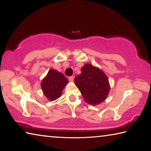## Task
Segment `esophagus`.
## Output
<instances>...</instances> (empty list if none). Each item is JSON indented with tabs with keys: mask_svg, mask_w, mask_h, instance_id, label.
I'll return each mask as SVG.
<instances>
[{
	"mask_svg": "<svg viewBox=\"0 0 151 151\" xmlns=\"http://www.w3.org/2000/svg\"><path fill=\"white\" fill-rule=\"evenodd\" d=\"M68 79H69V81L70 82H73L74 81V76H69V77H68Z\"/></svg>",
	"mask_w": 151,
	"mask_h": 151,
	"instance_id": "34e87169",
	"label": "esophagus"
}]
</instances>
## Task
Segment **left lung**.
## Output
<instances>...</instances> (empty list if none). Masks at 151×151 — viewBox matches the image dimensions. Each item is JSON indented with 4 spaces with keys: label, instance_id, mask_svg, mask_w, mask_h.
I'll list each match as a JSON object with an SVG mask.
<instances>
[{
    "label": "left lung",
    "instance_id": "8db88e82",
    "mask_svg": "<svg viewBox=\"0 0 151 151\" xmlns=\"http://www.w3.org/2000/svg\"><path fill=\"white\" fill-rule=\"evenodd\" d=\"M75 83L86 103L96 105L105 100L110 90L109 79L103 71L86 64L81 73L75 78Z\"/></svg>",
    "mask_w": 151,
    "mask_h": 151
}]
</instances>
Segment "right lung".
<instances>
[{
	"instance_id": "add662e5",
	"label": "right lung",
	"mask_w": 151,
	"mask_h": 151,
	"mask_svg": "<svg viewBox=\"0 0 151 151\" xmlns=\"http://www.w3.org/2000/svg\"><path fill=\"white\" fill-rule=\"evenodd\" d=\"M68 83V80L63 74L50 69L41 83L42 89L46 97L49 101L59 98L63 89Z\"/></svg>"
}]
</instances>
